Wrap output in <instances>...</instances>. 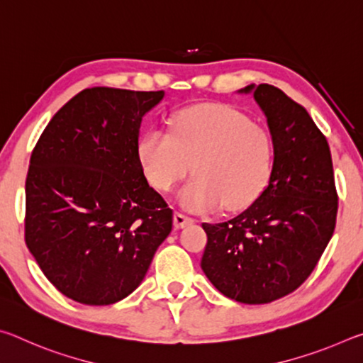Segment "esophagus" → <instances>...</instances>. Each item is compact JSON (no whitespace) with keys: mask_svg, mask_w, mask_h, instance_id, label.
<instances>
[{"mask_svg":"<svg viewBox=\"0 0 363 363\" xmlns=\"http://www.w3.org/2000/svg\"><path fill=\"white\" fill-rule=\"evenodd\" d=\"M195 219L190 218V216H186V214L182 213H176L174 214V227L176 229H184V227H187L190 224H194Z\"/></svg>","mask_w":363,"mask_h":363,"instance_id":"obj_1","label":"esophagus"}]
</instances>
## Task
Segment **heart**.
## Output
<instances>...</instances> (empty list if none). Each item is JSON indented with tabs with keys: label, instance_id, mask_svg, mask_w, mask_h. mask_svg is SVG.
Here are the masks:
<instances>
[{
	"label": "heart",
	"instance_id": "b5f03b06",
	"mask_svg": "<svg viewBox=\"0 0 363 363\" xmlns=\"http://www.w3.org/2000/svg\"><path fill=\"white\" fill-rule=\"evenodd\" d=\"M144 174L160 192H171L189 171L194 179L179 194L182 208L195 213L250 205L266 186L272 167L267 130L229 106L206 104L184 108L169 133L152 128L139 140Z\"/></svg>",
	"mask_w": 363,
	"mask_h": 363
}]
</instances>
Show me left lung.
Segmentation results:
<instances>
[{
    "label": "left lung",
    "instance_id": "1",
    "mask_svg": "<svg viewBox=\"0 0 363 363\" xmlns=\"http://www.w3.org/2000/svg\"><path fill=\"white\" fill-rule=\"evenodd\" d=\"M266 116L272 169L247 210L203 227L201 269L224 296L266 304L296 290L309 277L333 235L337 211L327 139L304 107L272 84H248Z\"/></svg>",
    "mask_w": 363,
    "mask_h": 363
}]
</instances>
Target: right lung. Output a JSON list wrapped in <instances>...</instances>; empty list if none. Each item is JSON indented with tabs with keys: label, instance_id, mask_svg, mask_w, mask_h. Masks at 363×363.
I'll return each mask as SVG.
<instances>
[{
	"label": "right lung",
	"instance_id": "right-lung-1",
	"mask_svg": "<svg viewBox=\"0 0 363 363\" xmlns=\"http://www.w3.org/2000/svg\"><path fill=\"white\" fill-rule=\"evenodd\" d=\"M164 91L89 88L48 123L30 158L26 243L77 303L131 294L173 229V211L139 162L140 125Z\"/></svg>",
	"mask_w": 363,
	"mask_h": 363
}]
</instances>
